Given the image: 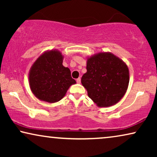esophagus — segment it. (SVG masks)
I'll use <instances>...</instances> for the list:
<instances>
[{"instance_id": "obj_1", "label": "esophagus", "mask_w": 157, "mask_h": 157, "mask_svg": "<svg viewBox=\"0 0 157 157\" xmlns=\"http://www.w3.org/2000/svg\"><path fill=\"white\" fill-rule=\"evenodd\" d=\"M76 82L78 83H81V78H78L76 79Z\"/></svg>"}]
</instances>
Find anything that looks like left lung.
Segmentation results:
<instances>
[{
    "label": "left lung",
    "mask_w": 157,
    "mask_h": 157,
    "mask_svg": "<svg viewBox=\"0 0 157 157\" xmlns=\"http://www.w3.org/2000/svg\"><path fill=\"white\" fill-rule=\"evenodd\" d=\"M87 72L81 83L88 96L98 107H109L123 98L129 82V71L121 59L111 52L88 57Z\"/></svg>",
    "instance_id": "obj_1"
}]
</instances>
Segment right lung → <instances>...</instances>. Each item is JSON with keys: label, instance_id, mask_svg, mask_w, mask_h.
<instances>
[{"label": "right lung", "instance_id": "1", "mask_svg": "<svg viewBox=\"0 0 157 157\" xmlns=\"http://www.w3.org/2000/svg\"><path fill=\"white\" fill-rule=\"evenodd\" d=\"M61 51L52 49L43 53L31 66L29 74L30 89L43 101L56 103L65 96L69 87L76 83L71 71L63 66Z\"/></svg>", "mask_w": 157, "mask_h": 157}]
</instances>
